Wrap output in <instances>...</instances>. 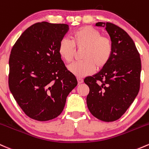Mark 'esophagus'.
<instances>
[{"instance_id": "obj_1", "label": "esophagus", "mask_w": 149, "mask_h": 149, "mask_svg": "<svg viewBox=\"0 0 149 149\" xmlns=\"http://www.w3.org/2000/svg\"><path fill=\"white\" fill-rule=\"evenodd\" d=\"M78 80V84H81V83H83V79H82V78H77Z\"/></svg>"}]
</instances>
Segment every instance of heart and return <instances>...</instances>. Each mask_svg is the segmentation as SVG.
Returning <instances> with one entry per match:
<instances>
[{
    "label": "heart",
    "mask_w": 149,
    "mask_h": 149,
    "mask_svg": "<svg viewBox=\"0 0 149 149\" xmlns=\"http://www.w3.org/2000/svg\"><path fill=\"white\" fill-rule=\"evenodd\" d=\"M73 42L68 38L60 41L58 52L62 59L71 63L76 56V48L85 49L83 62H76L68 66V70L77 77L92 74L97 68H102L108 63L112 56V44L109 37L100 35L97 29L91 26H83L72 34Z\"/></svg>",
    "instance_id": "1"
}]
</instances>
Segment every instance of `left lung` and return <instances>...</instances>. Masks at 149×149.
<instances>
[{
  "label": "left lung",
  "instance_id": "obj_1",
  "mask_svg": "<svg viewBox=\"0 0 149 149\" xmlns=\"http://www.w3.org/2000/svg\"><path fill=\"white\" fill-rule=\"evenodd\" d=\"M104 27L112 44V56L98 73L86 78L90 88L86 102L94 117L104 122L120 119L134 102L140 88L141 63L134 42L124 29L111 22Z\"/></svg>",
  "mask_w": 149,
  "mask_h": 149
}]
</instances>
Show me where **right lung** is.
I'll return each mask as SVG.
<instances>
[{
    "mask_svg": "<svg viewBox=\"0 0 149 149\" xmlns=\"http://www.w3.org/2000/svg\"><path fill=\"white\" fill-rule=\"evenodd\" d=\"M66 24L37 22L20 35L10 52L8 84L23 112L37 121L56 118L78 82L61 60L60 41Z\"/></svg>",
    "mask_w": 149,
    "mask_h": 149,
    "instance_id": "1",
    "label": "right lung"
}]
</instances>
